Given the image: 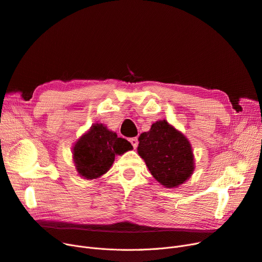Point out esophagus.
<instances>
[{
  "mask_svg": "<svg viewBox=\"0 0 262 262\" xmlns=\"http://www.w3.org/2000/svg\"><path fill=\"white\" fill-rule=\"evenodd\" d=\"M129 142H130L132 145L134 146V148H136L137 146H138V138H137V137H135V138H130V139H129Z\"/></svg>",
  "mask_w": 262,
  "mask_h": 262,
  "instance_id": "esophagus-1",
  "label": "esophagus"
}]
</instances>
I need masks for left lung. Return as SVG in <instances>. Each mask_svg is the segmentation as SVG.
<instances>
[{"label": "left lung", "instance_id": "1", "mask_svg": "<svg viewBox=\"0 0 262 262\" xmlns=\"http://www.w3.org/2000/svg\"><path fill=\"white\" fill-rule=\"evenodd\" d=\"M137 148L155 180L166 188H177L187 182L195 169L194 155L187 137L167 120L152 124L142 133Z\"/></svg>", "mask_w": 262, "mask_h": 262}]
</instances>
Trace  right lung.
Returning <instances> with one entry per match:
<instances>
[{
  "label": "right lung",
  "mask_w": 262,
  "mask_h": 262,
  "mask_svg": "<svg viewBox=\"0 0 262 262\" xmlns=\"http://www.w3.org/2000/svg\"><path fill=\"white\" fill-rule=\"evenodd\" d=\"M133 149L126 139L102 123H94L72 147V158L78 175L85 180H96L112 168L115 157Z\"/></svg>",
  "instance_id": "right-lung-1"
}]
</instances>
